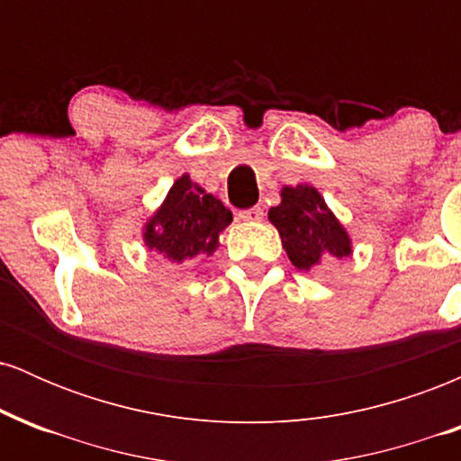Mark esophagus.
Here are the masks:
<instances>
[{
	"label": "esophagus",
	"instance_id": "esophagus-1",
	"mask_svg": "<svg viewBox=\"0 0 461 461\" xmlns=\"http://www.w3.org/2000/svg\"><path fill=\"white\" fill-rule=\"evenodd\" d=\"M238 219L245 221V223H260V221L264 219V210L262 208H249V210H240L238 212Z\"/></svg>",
	"mask_w": 461,
	"mask_h": 461
}]
</instances>
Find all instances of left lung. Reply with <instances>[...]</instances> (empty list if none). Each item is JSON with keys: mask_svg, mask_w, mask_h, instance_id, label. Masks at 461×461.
I'll list each match as a JSON object with an SVG mask.
<instances>
[{"mask_svg": "<svg viewBox=\"0 0 461 461\" xmlns=\"http://www.w3.org/2000/svg\"><path fill=\"white\" fill-rule=\"evenodd\" d=\"M279 197L282 201L268 210V221L277 227L285 253L299 271L310 273L325 258L342 260L351 256V236L319 188L310 184L284 186Z\"/></svg>", "mask_w": 461, "mask_h": 461, "instance_id": "1", "label": "left lung"}]
</instances>
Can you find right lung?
<instances>
[{"instance_id":"right-lung-1","label":"right lung","mask_w":461,"mask_h":461,"mask_svg":"<svg viewBox=\"0 0 461 461\" xmlns=\"http://www.w3.org/2000/svg\"><path fill=\"white\" fill-rule=\"evenodd\" d=\"M231 221L230 208L184 173L142 225V242L147 251L171 264L210 258L221 247V234Z\"/></svg>"}]
</instances>
